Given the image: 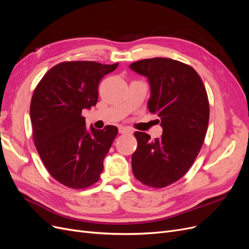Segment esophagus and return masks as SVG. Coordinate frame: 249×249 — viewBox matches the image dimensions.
I'll return each mask as SVG.
<instances>
[{
    "label": "esophagus",
    "mask_w": 249,
    "mask_h": 249,
    "mask_svg": "<svg viewBox=\"0 0 249 249\" xmlns=\"http://www.w3.org/2000/svg\"><path fill=\"white\" fill-rule=\"evenodd\" d=\"M119 132L122 134H131L132 130L127 127H119Z\"/></svg>",
    "instance_id": "34e87169"
}]
</instances>
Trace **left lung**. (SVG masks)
<instances>
[{"mask_svg": "<svg viewBox=\"0 0 249 249\" xmlns=\"http://www.w3.org/2000/svg\"><path fill=\"white\" fill-rule=\"evenodd\" d=\"M129 68L147 77L148 110L160 117L163 128L155 140L134 132L132 171L144 185L163 188L185 175L202 146L210 119L207 90L197 72L176 60L145 59Z\"/></svg>", "mask_w": 249, "mask_h": 249, "instance_id": "8db88e82", "label": "left lung"}]
</instances>
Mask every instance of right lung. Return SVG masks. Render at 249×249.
Here are the masks:
<instances>
[{
	"label": "right lung",
	"instance_id": "obj_1",
	"mask_svg": "<svg viewBox=\"0 0 249 249\" xmlns=\"http://www.w3.org/2000/svg\"><path fill=\"white\" fill-rule=\"evenodd\" d=\"M118 63L63 62L51 68L32 94L30 121L37 153L51 176L61 184L88 188L100 180L103 161L118 134L85 126L82 110L98 103L99 83Z\"/></svg>",
	"mask_w": 249,
	"mask_h": 249
}]
</instances>
